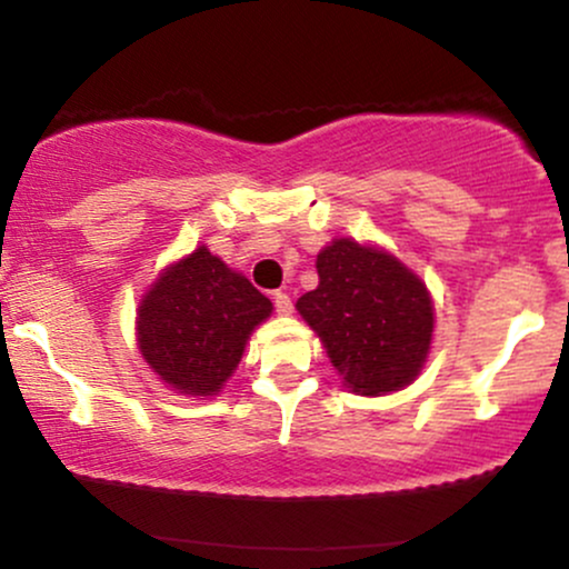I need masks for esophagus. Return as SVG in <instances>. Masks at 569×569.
Listing matches in <instances>:
<instances>
[{"label":"esophagus","instance_id":"34e87169","mask_svg":"<svg viewBox=\"0 0 569 569\" xmlns=\"http://www.w3.org/2000/svg\"><path fill=\"white\" fill-rule=\"evenodd\" d=\"M272 302H276L278 316H291L293 305H291L289 293H286V291H276V293H272Z\"/></svg>","mask_w":569,"mask_h":569}]
</instances>
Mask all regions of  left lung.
<instances>
[{
  "mask_svg": "<svg viewBox=\"0 0 569 569\" xmlns=\"http://www.w3.org/2000/svg\"><path fill=\"white\" fill-rule=\"evenodd\" d=\"M318 286L297 310L352 393L385 396L417 380L433 342V299L382 246L335 238L316 259Z\"/></svg>",
  "mask_w": 569,
  "mask_h": 569,
  "instance_id": "obj_1",
  "label": "left lung"
}]
</instances>
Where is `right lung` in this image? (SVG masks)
Wrapping results in <instances>:
<instances>
[{
	"label": "right lung",
	"mask_w": 569,
	"mask_h": 569,
	"mask_svg": "<svg viewBox=\"0 0 569 569\" xmlns=\"http://www.w3.org/2000/svg\"><path fill=\"white\" fill-rule=\"evenodd\" d=\"M272 302L219 257L198 246L154 278L136 310V342L147 367L173 393H221L248 337Z\"/></svg>",
	"instance_id": "1"
}]
</instances>
